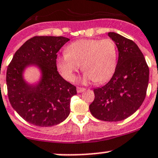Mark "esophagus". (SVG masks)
<instances>
[{"label":"esophagus","instance_id":"obj_1","mask_svg":"<svg viewBox=\"0 0 158 158\" xmlns=\"http://www.w3.org/2000/svg\"><path fill=\"white\" fill-rule=\"evenodd\" d=\"M76 90H77L78 93H81V92H82L83 91H85V89L81 88V87H77V88H76Z\"/></svg>","mask_w":158,"mask_h":158}]
</instances>
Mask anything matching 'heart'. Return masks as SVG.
I'll use <instances>...</instances> for the list:
<instances>
[{
    "label": "heart",
    "instance_id": "1",
    "mask_svg": "<svg viewBox=\"0 0 158 158\" xmlns=\"http://www.w3.org/2000/svg\"><path fill=\"white\" fill-rule=\"evenodd\" d=\"M118 50L110 39H82L72 43L66 52L56 58V66L66 80L74 81L82 65L80 81L102 83L111 79L116 69Z\"/></svg>",
    "mask_w": 158,
    "mask_h": 158
}]
</instances>
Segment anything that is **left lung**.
Returning <instances> with one entry per match:
<instances>
[{
    "instance_id": "1",
    "label": "left lung",
    "mask_w": 158,
    "mask_h": 158,
    "mask_svg": "<svg viewBox=\"0 0 158 158\" xmlns=\"http://www.w3.org/2000/svg\"><path fill=\"white\" fill-rule=\"evenodd\" d=\"M108 35L118 50L117 66L108 83L94 89L95 99L89 110L97 119L119 122L133 114L142 105L149 81V68L134 41L114 32Z\"/></svg>"
}]
</instances>
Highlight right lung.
<instances>
[{"mask_svg": "<svg viewBox=\"0 0 158 158\" xmlns=\"http://www.w3.org/2000/svg\"><path fill=\"white\" fill-rule=\"evenodd\" d=\"M69 38L34 36L15 52L7 70L6 82L11 106L25 121L39 127L63 122L70 113V99L76 88L57 71V52ZM34 66L41 77L35 84L25 80V70Z\"/></svg>", "mask_w": 158, "mask_h": 158, "instance_id": "add662e5", "label": "right lung"}]
</instances>
